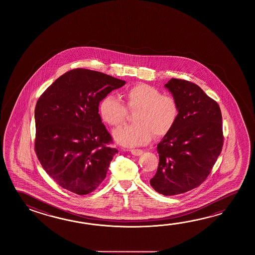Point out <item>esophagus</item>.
<instances>
[{
	"label": "esophagus",
	"mask_w": 255,
	"mask_h": 255,
	"mask_svg": "<svg viewBox=\"0 0 255 255\" xmlns=\"http://www.w3.org/2000/svg\"><path fill=\"white\" fill-rule=\"evenodd\" d=\"M129 151L134 156H140L141 154L143 153V150H141V149H131Z\"/></svg>",
	"instance_id": "1"
}]
</instances>
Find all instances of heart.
<instances>
[{"instance_id":"1","label":"heart","mask_w":255,"mask_h":255,"mask_svg":"<svg viewBox=\"0 0 255 255\" xmlns=\"http://www.w3.org/2000/svg\"><path fill=\"white\" fill-rule=\"evenodd\" d=\"M125 105L112 95L100 103V115L104 121L112 127L121 126L128 117V108L135 111V124L118 128L115 139L126 146L145 145L151 140L153 134L161 136L173 128L179 118V108L176 98L162 95L157 88L139 83L125 93Z\"/></svg>"}]
</instances>
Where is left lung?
Masks as SVG:
<instances>
[{
    "mask_svg": "<svg viewBox=\"0 0 255 255\" xmlns=\"http://www.w3.org/2000/svg\"><path fill=\"white\" fill-rule=\"evenodd\" d=\"M178 101L179 118L157 146L159 163L150 185L158 193L177 195L207 179L223 146L222 117L215 100L187 80L165 85Z\"/></svg>",
    "mask_w": 255,
    "mask_h": 255,
    "instance_id": "obj_1",
    "label": "left lung"
}]
</instances>
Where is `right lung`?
<instances>
[{
  "label": "right lung",
  "mask_w": 255,
  "mask_h": 255,
  "mask_svg": "<svg viewBox=\"0 0 255 255\" xmlns=\"http://www.w3.org/2000/svg\"><path fill=\"white\" fill-rule=\"evenodd\" d=\"M126 82L98 71L76 68L60 76L34 110V149L57 184L86 195L102 183L118 149L98 114L101 100Z\"/></svg>",
  "instance_id": "right-lung-1"
}]
</instances>
